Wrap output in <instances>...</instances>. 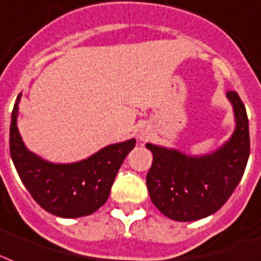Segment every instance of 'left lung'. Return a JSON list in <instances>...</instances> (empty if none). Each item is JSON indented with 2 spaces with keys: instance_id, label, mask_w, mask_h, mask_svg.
Masks as SVG:
<instances>
[{
  "instance_id": "8db88e82",
  "label": "left lung",
  "mask_w": 261,
  "mask_h": 261,
  "mask_svg": "<svg viewBox=\"0 0 261 261\" xmlns=\"http://www.w3.org/2000/svg\"><path fill=\"white\" fill-rule=\"evenodd\" d=\"M237 127L227 144L212 154L189 157L174 149L146 144L153 163L146 175L149 196L159 211L178 222H192L215 214L240 184L250 153L245 105L227 91Z\"/></svg>"
}]
</instances>
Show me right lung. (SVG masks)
I'll use <instances>...</instances> for the list:
<instances>
[{
    "mask_svg": "<svg viewBox=\"0 0 261 261\" xmlns=\"http://www.w3.org/2000/svg\"><path fill=\"white\" fill-rule=\"evenodd\" d=\"M20 94L12 111L11 157L21 182L43 210L60 218L87 216L108 200L117 171L135 139L109 145L83 162L51 164L25 149L16 126Z\"/></svg>",
    "mask_w": 261,
    "mask_h": 261,
    "instance_id": "add662e5",
    "label": "right lung"
}]
</instances>
